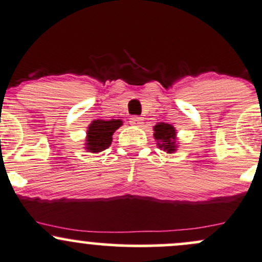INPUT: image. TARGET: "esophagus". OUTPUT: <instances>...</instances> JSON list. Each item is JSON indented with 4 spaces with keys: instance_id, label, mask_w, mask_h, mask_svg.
<instances>
[{
    "instance_id": "34e87169",
    "label": "esophagus",
    "mask_w": 262,
    "mask_h": 262,
    "mask_svg": "<svg viewBox=\"0 0 262 262\" xmlns=\"http://www.w3.org/2000/svg\"><path fill=\"white\" fill-rule=\"evenodd\" d=\"M130 124L132 125H134V127H140V125H143V118H141V117H138V116H134V117H132L130 118Z\"/></svg>"
}]
</instances>
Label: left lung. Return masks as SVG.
Returning <instances> with one entry per match:
<instances>
[{
	"instance_id": "left-lung-1",
	"label": "left lung",
	"mask_w": 262,
	"mask_h": 262,
	"mask_svg": "<svg viewBox=\"0 0 262 262\" xmlns=\"http://www.w3.org/2000/svg\"><path fill=\"white\" fill-rule=\"evenodd\" d=\"M154 138L156 140V145L162 151H166L167 154H173L179 148V140H177V132L173 125L167 123H158L154 125Z\"/></svg>"
}]
</instances>
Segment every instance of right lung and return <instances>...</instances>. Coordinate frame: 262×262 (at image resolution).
<instances>
[{"instance_id":"right-lung-1","label":"right lung","mask_w":262,"mask_h":262,"mask_svg":"<svg viewBox=\"0 0 262 262\" xmlns=\"http://www.w3.org/2000/svg\"><path fill=\"white\" fill-rule=\"evenodd\" d=\"M123 122L121 119H95L87 127L85 149L87 152H101L112 144V135Z\"/></svg>"}]
</instances>
